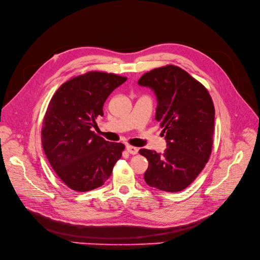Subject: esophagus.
<instances>
[{"instance_id": "esophagus-1", "label": "esophagus", "mask_w": 260, "mask_h": 260, "mask_svg": "<svg viewBox=\"0 0 260 260\" xmlns=\"http://www.w3.org/2000/svg\"><path fill=\"white\" fill-rule=\"evenodd\" d=\"M126 149L127 151L130 153V154H137L139 152V148L134 147V146H131V145H127L126 146Z\"/></svg>"}]
</instances>
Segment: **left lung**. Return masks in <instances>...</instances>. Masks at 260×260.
<instances>
[{"instance_id": "8db88e82", "label": "left lung", "mask_w": 260, "mask_h": 260, "mask_svg": "<svg viewBox=\"0 0 260 260\" xmlns=\"http://www.w3.org/2000/svg\"><path fill=\"white\" fill-rule=\"evenodd\" d=\"M139 84L157 101L155 119L167 143L164 153L141 149L149 165L144 179L151 187L177 192L200 174L212 153L215 107L205 86L176 66L145 73Z\"/></svg>"}]
</instances>
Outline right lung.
Masks as SVG:
<instances>
[{"instance_id":"right-lung-1","label":"right lung","mask_w":260,"mask_h":260,"mask_svg":"<svg viewBox=\"0 0 260 260\" xmlns=\"http://www.w3.org/2000/svg\"><path fill=\"white\" fill-rule=\"evenodd\" d=\"M126 80L88 72L60 85L48 104L41 130L43 150L56 175L73 190L102 186L121 157L125 145L106 141L92 128L104 115L108 96Z\"/></svg>"}]
</instances>
